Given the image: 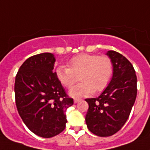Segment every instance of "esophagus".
I'll return each mask as SVG.
<instances>
[{"instance_id":"esophagus-1","label":"esophagus","mask_w":150,"mask_h":150,"mask_svg":"<svg viewBox=\"0 0 150 150\" xmlns=\"http://www.w3.org/2000/svg\"><path fill=\"white\" fill-rule=\"evenodd\" d=\"M80 100H81V98H74V103H77Z\"/></svg>"}]
</instances>
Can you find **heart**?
<instances>
[{
	"label": "heart",
	"instance_id": "obj_1",
	"mask_svg": "<svg viewBox=\"0 0 150 150\" xmlns=\"http://www.w3.org/2000/svg\"><path fill=\"white\" fill-rule=\"evenodd\" d=\"M54 74L65 88H70L76 83L77 76L81 82L69 91L72 97L91 96L103 91L110 83L113 74V65L108 56L80 54L68 62V67L58 66Z\"/></svg>",
	"mask_w": 150,
	"mask_h": 150
}]
</instances>
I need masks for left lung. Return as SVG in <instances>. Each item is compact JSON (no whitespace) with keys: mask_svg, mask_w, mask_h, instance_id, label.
I'll return each instance as SVG.
<instances>
[{"mask_svg":"<svg viewBox=\"0 0 150 150\" xmlns=\"http://www.w3.org/2000/svg\"><path fill=\"white\" fill-rule=\"evenodd\" d=\"M113 65L109 85L98 98H86L89 108L87 127L100 137L111 136L125 125L137 96V76L134 67L124 55L114 51L106 53Z\"/></svg>","mask_w":150,"mask_h":150,"instance_id":"8db88e82","label":"left lung"}]
</instances>
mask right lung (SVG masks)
<instances>
[{"label":"right lung","mask_w":150,"mask_h":150,"mask_svg":"<svg viewBox=\"0 0 150 150\" xmlns=\"http://www.w3.org/2000/svg\"><path fill=\"white\" fill-rule=\"evenodd\" d=\"M55 62L52 53L30 57L18 69L15 96L18 114L35 134L52 138L65 129L66 111L74 104L53 72Z\"/></svg>","instance_id":"add662e5"}]
</instances>
